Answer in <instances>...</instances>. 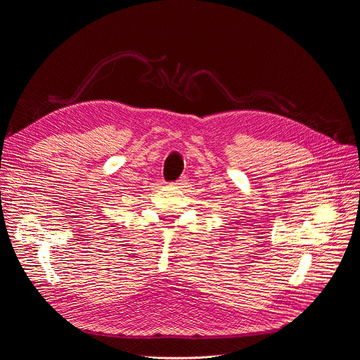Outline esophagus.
I'll return each instance as SVG.
<instances>
[{
  "instance_id": "esophagus-1",
  "label": "esophagus",
  "mask_w": 360,
  "mask_h": 360,
  "mask_svg": "<svg viewBox=\"0 0 360 360\" xmlns=\"http://www.w3.org/2000/svg\"><path fill=\"white\" fill-rule=\"evenodd\" d=\"M185 182V176H182L179 181H176V182H172V185H175V187H181V185Z\"/></svg>"
}]
</instances>
